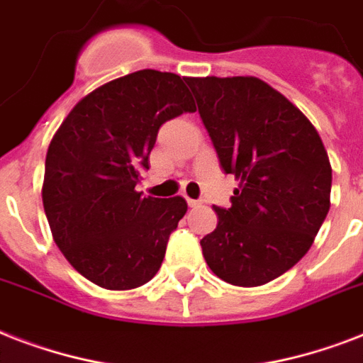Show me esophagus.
<instances>
[{
    "label": "esophagus",
    "mask_w": 363,
    "mask_h": 363,
    "mask_svg": "<svg viewBox=\"0 0 363 363\" xmlns=\"http://www.w3.org/2000/svg\"><path fill=\"white\" fill-rule=\"evenodd\" d=\"M186 203H188V207H198V205H199V199L186 198Z\"/></svg>",
    "instance_id": "1"
}]
</instances>
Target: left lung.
I'll use <instances>...</instances> for the list:
<instances>
[{
  "mask_svg": "<svg viewBox=\"0 0 363 363\" xmlns=\"http://www.w3.org/2000/svg\"><path fill=\"white\" fill-rule=\"evenodd\" d=\"M224 173L239 181L201 239L222 281L259 286L298 264L330 211L332 165L315 125L256 77L188 79Z\"/></svg>",
  "mask_w": 363,
  "mask_h": 363,
  "instance_id": "8db88e82",
  "label": "left lung"
}]
</instances>
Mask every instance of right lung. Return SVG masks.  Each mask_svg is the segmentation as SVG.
Instances as JSON below:
<instances>
[{
	"mask_svg": "<svg viewBox=\"0 0 363 363\" xmlns=\"http://www.w3.org/2000/svg\"><path fill=\"white\" fill-rule=\"evenodd\" d=\"M194 111L186 79L143 69L88 94L54 133L43 207L62 254L94 284L131 290L158 273L188 205L135 186L162 124Z\"/></svg>",
	"mask_w": 363,
	"mask_h": 363,
	"instance_id": "obj_1",
	"label": "right lung"
}]
</instances>
